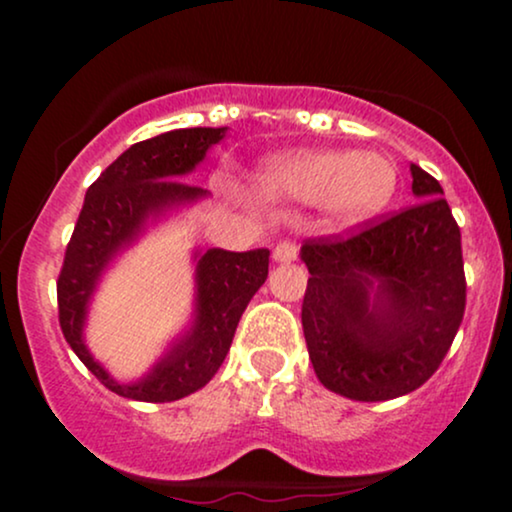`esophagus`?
<instances>
[{"instance_id": "obj_1", "label": "esophagus", "mask_w": 512, "mask_h": 512, "mask_svg": "<svg viewBox=\"0 0 512 512\" xmlns=\"http://www.w3.org/2000/svg\"><path fill=\"white\" fill-rule=\"evenodd\" d=\"M272 255L276 262H291L298 257V245L293 243V240H279V243L274 245Z\"/></svg>"}]
</instances>
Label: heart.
<instances>
[{"label": "heart", "mask_w": 512, "mask_h": 512, "mask_svg": "<svg viewBox=\"0 0 512 512\" xmlns=\"http://www.w3.org/2000/svg\"><path fill=\"white\" fill-rule=\"evenodd\" d=\"M272 195L332 202L346 219H366L395 197L399 173L380 154H301L269 163L260 175Z\"/></svg>", "instance_id": "1"}]
</instances>
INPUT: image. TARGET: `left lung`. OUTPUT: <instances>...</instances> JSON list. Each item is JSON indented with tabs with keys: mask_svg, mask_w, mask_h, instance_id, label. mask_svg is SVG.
<instances>
[{
	"mask_svg": "<svg viewBox=\"0 0 512 512\" xmlns=\"http://www.w3.org/2000/svg\"><path fill=\"white\" fill-rule=\"evenodd\" d=\"M421 202L334 236L308 238L303 334L327 390L383 402L436 373L467 303L460 226L440 182L411 163ZM379 281L369 301L372 281Z\"/></svg>",
	"mask_w": 512,
	"mask_h": 512,
	"instance_id": "left-lung-1",
	"label": "left lung"
}]
</instances>
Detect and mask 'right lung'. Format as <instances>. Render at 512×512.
Masks as SVG:
<instances>
[{
	"mask_svg": "<svg viewBox=\"0 0 512 512\" xmlns=\"http://www.w3.org/2000/svg\"><path fill=\"white\" fill-rule=\"evenodd\" d=\"M226 127L173 129L129 146L88 187L84 207L64 250L57 276V310L67 344L115 395L137 402H175L204 387L231 349L240 315L269 274V250H207L197 264V322L142 383L120 385L93 361L81 342L86 303L105 262L142 228L144 219L170 204L204 195L178 180L219 144Z\"/></svg>",
	"mask_w": 512,
	"mask_h": 512,
	"instance_id": "add662e5",
	"label": "right lung"
}]
</instances>
